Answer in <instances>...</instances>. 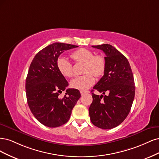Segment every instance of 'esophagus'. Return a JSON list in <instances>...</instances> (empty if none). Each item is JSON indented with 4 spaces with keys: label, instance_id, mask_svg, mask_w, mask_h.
<instances>
[{
    "label": "esophagus",
    "instance_id": "obj_1",
    "mask_svg": "<svg viewBox=\"0 0 159 159\" xmlns=\"http://www.w3.org/2000/svg\"><path fill=\"white\" fill-rule=\"evenodd\" d=\"M80 94H81V95L82 96H83V95H84V94H88V93H89V91H80Z\"/></svg>",
    "mask_w": 159,
    "mask_h": 159
}]
</instances>
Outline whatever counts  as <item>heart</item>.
<instances>
[{
	"instance_id": "heart-1",
	"label": "heart",
	"mask_w": 159,
	"mask_h": 159,
	"mask_svg": "<svg viewBox=\"0 0 159 159\" xmlns=\"http://www.w3.org/2000/svg\"><path fill=\"white\" fill-rule=\"evenodd\" d=\"M71 57L76 63H84V75L79 76L70 81L73 88L86 90L93 86L95 82L94 76H100L104 74L106 68V61L103 56L95 55L92 51L80 48L74 52ZM57 66L59 73L65 77H71L73 75V65L65 57H60L57 61Z\"/></svg>"
}]
</instances>
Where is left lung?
Masks as SVG:
<instances>
[{"label":"left lung","mask_w":159,"mask_h":159,"mask_svg":"<svg viewBox=\"0 0 159 159\" xmlns=\"http://www.w3.org/2000/svg\"><path fill=\"white\" fill-rule=\"evenodd\" d=\"M92 47L106 54V68L103 76L93 87L104 95L92 93L93 100L89 116L95 126L110 129L121 124L129 113L135 92L134 75L127 58L113 46L102 44ZM106 92L109 94L106 95Z\"/></svg>","instance_id":"8db88e82"}]
</instances>
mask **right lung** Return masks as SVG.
Wrapping results in <instances>:
<instances>
[{
	"mask_svg": "<svg viewBox=\"0 0 159 159\" xmlns=\"http://www.w3.org/2000/svg\"><path fill=\"white\" fill-rule=\"evenodd\" d=\"M77 45L53 43L39 52L33 59L25 80L30 110L41 124L57 127L67 122L80 97L79 90L68 89L63 98L59 95L69 83L57 69V61L64 51Z\"/></svg>",
	"mask_w": 159,
	"mask_h": 159,
	"instance_id": "right-lung-1",
	"label": "right lung"
}]
</instances>
